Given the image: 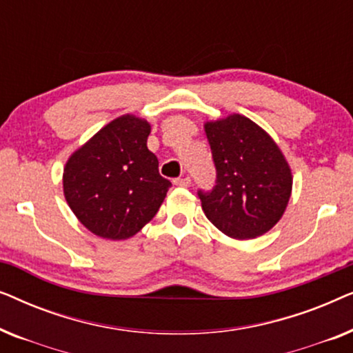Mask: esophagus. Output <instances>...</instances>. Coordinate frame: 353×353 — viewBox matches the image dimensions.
<instances>
[{
  "mask_svg": "<svg viewBox=\"0 0 353 353\" xmlns=\"http://www.w3.org/2000/svg\"><path fill=\"white\" fill-rule=\"evenodd\" d=\"M173 185H176V186H183V188H188V186L191 185V178H190V176L175 178V180H173Z\"/></svg>",
  "mask_w": 353,
  "mask_h": 353,
  "instance_id": "esophagus-1",
  "label": "esophagus"
}]
</instances>
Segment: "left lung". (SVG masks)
<instances>
[{
	"label": "left lung",
	"mask_w": 353,
	"mask_h": 353,
	"mask_svg": "<svg viewBox=\"0 0 353 353\" xmlns=\"http://www.w3.org/2000/svg\"><path fill=\"white\" fill-rule=\"evenodd\" d=\"M215 186L197 191L202 210L221 233L250 239L281 219L292 190L288 162L272 138L239 114L205 123Z\"/></svg>",
	"instance_id": "8db88e82"
}]
</instances>
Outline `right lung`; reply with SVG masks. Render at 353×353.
Wrapping results in <instances>:
<instances>
[{
	"label": "right lung",
	"mask_w": 353,
	"mask_h": 353,
	"mask_svg": "<svg viewBox=\"0 0 353 353\" xmlns=\"http://www.w3.org/2000/svg\"><path fill=\"white\" fill-rule=\"evenodd\" d=\"M149 133L146 120L122 115L65 163L67 204L91 233L127 239L157 214L172 183L159 173L146 144Z\"/></svg>",
	"instance_id": "1"
}]
</instances>
